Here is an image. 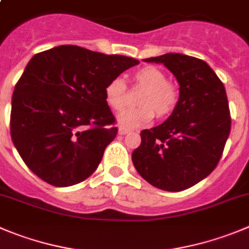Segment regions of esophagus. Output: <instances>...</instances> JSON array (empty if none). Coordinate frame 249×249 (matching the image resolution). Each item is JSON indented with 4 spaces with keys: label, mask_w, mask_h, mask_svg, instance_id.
I'll list each match as a JSON object with an SVG mask.
<instances>
[{
    "label": "esophagus",
    "mask_w": 249,
    "mask_h": 249,
    "mask_svg": "<svg viewBox=\"0 0 249 249\" xmlns=\"http://www.w3.org/2000/svg\"><path fill=\"white\" fill-rule=\"evenodd\" d=\"M130 130L129 129H126V127H124V126H120L119 127V135H125V134H127V132H129Z\"/></svg>",
    "instance_id": "1"
}]
</instances>
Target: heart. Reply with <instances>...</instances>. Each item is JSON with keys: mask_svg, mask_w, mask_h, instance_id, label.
<instances>
[{"mask_svg": "<svg viewBox=\"0 0 249 249\" xmlns=\"http://www.w3.org/2000/svg\"><path fill=\"white\" fill-rule=\"evenodd\" d=\"M166 73L152 65L136 70L132 75L134 87L142 89L136 99L138 108L127 109L119 114L118 122L123 126L138 127L152 120L167 118L179 102V88L166 80ZM104 98L109 108L115 111L124 109L127 101V86L122 77H114L104 88Z\"/></svg>", "mask_w": 249, "mask_h": 249, "instance_id": "heart-1", "label": "heart"}]
</instances>
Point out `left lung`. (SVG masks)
Masks as SVG:
<instances>
[{
    "mask_svg": "<svg viewBox=\"0 0 249 249\" xmlns=\"http://www.w3.org/2000/svg\"><path fill=\"white\" fill-rule=\"evenodd\" d=\"M145 60L176 76L180 96L166 122L141 131L132 163L153 187L180 192L208 177L221 159L231 130L226 90L200 59L169 53Z\"/></svg>",
    "mask_w": 249,
    "mask_h": 249,
    "instance_id": "left-lung-1",
    "label": "left lung"
}]
</instances>
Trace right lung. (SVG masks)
Returning <instances> with one entry per match:
<instances>
[{
    "label": "right lung",
    "mask_w": 249,
    "mask_h": 249,
    "mask_svg": "<svg viewBox=\"0 0 249 249\" xmlns=\"http://www.w3.org/2000/svg\"><path fill=\"white\" fill-rule=\"evenodd\" d=\"M138 64L76 45L34 55L15 87L9 123L28 168L55 187L89 177L118 134L104 88Z\"/></svg>",
    "instance_id": "obj_1"
}]
</instances>
